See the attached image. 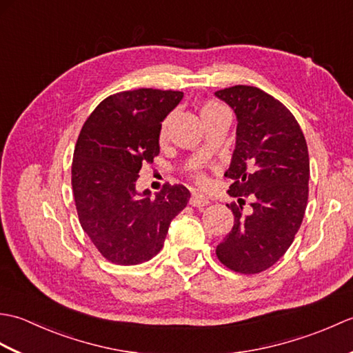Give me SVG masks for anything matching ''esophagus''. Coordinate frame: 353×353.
I'll list each match as a JSON object with an SVG mask.
<instances>
[{
  "instance_id": "esophagus-1",
  "label": "esophagus",
  "mask_w": 353,
  "mask_h": 353,
  "mask_svg": "<svg viewBox=\"0 0 353 353\" xmlns=\"http://www.w3.org/2000/svg\"><path fill=\"white\" fill-rule=\"evenodd\" d=\"M190 205L196 206V208H203V206L209 205V199L205 197V196H201V194L194 192L192 196H191V199H190Z\"/></svg>"
}]
</instances>
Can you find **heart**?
Wrapping results in <instances>:
<instances>
[{"label": "heart", "instance_id": "heart-1", "mask_svg": "<svg viewBox=\"0 0 353 353\" xmlns=\"http://www.w3.org/2000/svg\"><path fill=\"white\" fill-rule=\"evenodd\" d=\"M221 112H226V109H224L220 103H216V101H205L203 104H201V108H200V117H201V119H203V123H205L209 117H214L216 114H221ZM170 121H171V118L167 117L161 123V127H159V139L161 141H163L165 137H167ZM194 177H196V181L199 183H201V185L206 183V177H205L203 172H196V174H194Z\"/></svg>", "mask_w": 353, "mask_h": 353}]
</instances>
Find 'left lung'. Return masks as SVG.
<instances>
[{
  "label": "left lung",
  "mask_w": 353,
  "mask_h": 353,
  "mask_svg": "<svg viewBox=\"0 0 353 353\" xmlns=\"http://www.w3.org/2000/svg\"><path fill=\"white\" fill-rule=\"evenodd\" d=\"M236 115V145L224 176L238 203L234 228L216 245V258L236 273L272 267L294 241L308 203L310 156L294 115L259 88L236 85L216 91ZM243 196H252L245 214Z\"/></svg>",
  "instance_id": "left-lung-1"
}]
</instances>
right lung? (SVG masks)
I'll list each match as a JSON object with an SVG mask.
<instances>
[{
	"label": "right lung",
	"instance_id": "obj_1",
	"mask_svg": "<svg viewBox=\"0 0 353 353\" xmlns=\"http://www.w3.org/2000/svg\"><path fill=\"white\" fill-rule=\"evenodd\" d=\"M183 99L181 91L141 88L104 99L81 127L71 183L81 228L104 258L137 265L163 247L171 220L191 197L165 183L150 197L137 191L142 162L159 154V127Z\"/></svg>",
	"mask_w": 353,
	"mask_h": 353
}]
</instances>
